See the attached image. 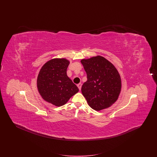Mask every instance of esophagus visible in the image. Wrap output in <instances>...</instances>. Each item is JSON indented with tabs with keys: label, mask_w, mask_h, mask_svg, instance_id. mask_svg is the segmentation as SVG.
Here are the masks:
<instances>
[{
	"label": "esophagus",
	"mask_w": 157,
	"mask_h": 157,
	"mask_svg": "<svg viewBox=\"0 0 157 157\" xmlns=\"http://www.w3.org/2000/svg\"><path fill=\"white\" fill-rule=\"evenodd\" d=\"M77 86L78 87L79 90H81V87H82V84L81 83H79V84L77 85Z\"/></svg>",
	"instance_id": "34e87169"
}]
</instances>
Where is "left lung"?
<instances>
[{
	"label": "left lung",
	"instance_id": "obj_1",
	"mask_svg": "<svg viewBox=\"0 0 157 157\" xmlns=\"http://www.w3.org/2000/svg\"><path fill=\"white\" fill-rule=\"evenodd\" d=\"M87 75L82 94L90 106L100 111L112 105L119 97L121 80L117 69L105 58L97 56L81 60Z\"/></svg>",
	"mask_w": 157,
	"mask_h": 157
}]
</instances>
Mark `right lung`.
Masks as SVG:
<instances>
[{"mask_svg":"<svg viewBox=\"0 0 157 157\" xmlns=\"http://www.w3.org/2000/svg\"><path fill=\"white\" fill-rule=\"evenodd\" d=\"M66 59H53L42 67L37 76V89L43 99L60 106L65 104L78 91V88L68 78Z\"/></svg>","mask_w":157,"mask_h":157,"instance_id":"1","label":"right lung"}]
</instances>
